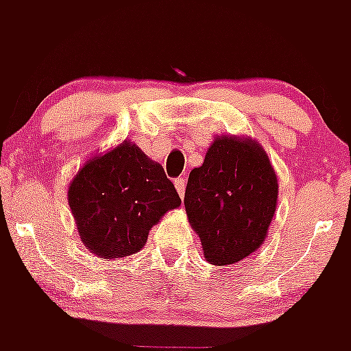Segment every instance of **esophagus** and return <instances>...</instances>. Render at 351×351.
<instances>
[{
  "label": "esophagus",
  "instance_id": "obj_1",
  "mask_svg": "<svg viewBox=\"0 0 351 351\" xmlns=\"http://www.w3.org/2000/svg\"><path fill=\"white\" fill-rule=\"evenodd\" d=\"M173 184H176V190H178V193L181 195V198L184 197V191H186V179L184 178H178L176 181H173Z\"/></svg>",
  "mask_w": 351,
  "mask_h": 351
}]
</instances>
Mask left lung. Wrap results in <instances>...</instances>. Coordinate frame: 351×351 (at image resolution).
Returning a JSON list of instances; mask_svg holds the SVG:
<instances>
[{"label":"left lung","mask_w":351,"mask_h":351,"mask_svg":"<svg viewBox=\"0 0 351 351\" xmlns=\"http://www.w3.org/2000/svg\"><path fill=\"white\" fill-rule=\"evenodd\" d=\"M278 200V179L260 144L216 138L188 178L184 206L214 265L241 262L262 246Z\"/></svg>","instance_id":"obj_1"}]
</instances>
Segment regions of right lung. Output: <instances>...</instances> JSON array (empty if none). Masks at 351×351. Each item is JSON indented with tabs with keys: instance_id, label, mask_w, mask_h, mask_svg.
<instances>
[{
	"instance_id": "add662e5",
	"label": "right lung",
	"mask_w": 351,
	"mask_h": 351,
	"mask_svg": "<svg viewBox=\"0 0 351 351\" xmlns=\"http://www.w3.org/2000/svg\"><path fill=\"white\" fill-rule=\"evenodd\" d=\"M68 202L86 247L121 258L144 247L149 230L181 198L160 163L132 142L89 160L68 188Z\"/></svg>"
}]
</instances>
